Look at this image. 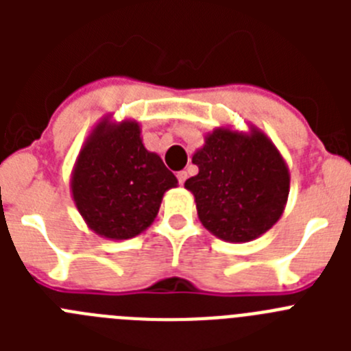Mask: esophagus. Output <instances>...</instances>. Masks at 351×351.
Instances as JSON below:
<instances>
[{
	"label": "esophagus",
	"mask_w": 351,
	"mask_h": 351,
	"mask_svg": "<svg viewBox=\"0 0 351 351\" xmlns=\"http://www.w3.org/2000/svg\"><path fill=\"white\" fill-rule=\"evenodd\" d=\"M186 179H188V172H186V170H181V172H178V181L181 182V184H184Z\"/></svg>",
	"instance_id": "esophagus-1"
}]
</instances>
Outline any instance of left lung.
<instances>
[{
  "label": "left lung",
  "instance_id": "8db88e82",
  "mask_svg": "<svg viewBox=\"0 0 351 351\" xmlns=\"http://www.w3.org/2000/svg\"><path fill=\"white\" fill-rule=\"evenodd\" d=\"M198 173L184 182L198 219L226 243H250L278 223L290 193V170L274 142L256 126H218L191 158Z\"/></svg>",
  "mask_w": 351,
  "mask_h": 351
}]
</instances>
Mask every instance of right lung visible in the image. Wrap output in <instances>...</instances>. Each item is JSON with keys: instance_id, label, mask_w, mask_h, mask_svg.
Instances as JSON below:
<instances>
[{"instance_id": "right-lung-1", "label": "right lung", "mask_w": 351, "mask_h": 351, "mask_svg": "<svg viewBox=\"0 0 351 351\" xmlns=\"http://www.w3.org/2000/svg\"><path fill=\"white\" fill-rule=\"evenodd\" d=\"M141 133L135 119L101 117L71 170V198L100 237H137L153 225L165 191L178 186L161 158L145 149Z\"/></svg>"}]
</instances>
